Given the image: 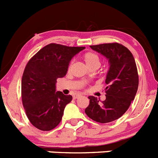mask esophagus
<instances>
[{"label": "esophagus", "instance_id": "esophagus-1", "mask_svg": "<svg viewBox=\"0 0 158 158\" xmlns=\"http://www.w3.org/2000/svg\"><path fill=\"white\" fill-rule=\"evenodd\" d=\"M80 96H81V94H74V95H73V98L74 99V100H76V99L79 98Z\"/></svg>", "mask_w": 158, "mask_h": 158}]
</instances>
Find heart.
<instances>
[{
  "label": "heart",
  "instance_id": "heart-1",
  "mask_svg": "<svg viewBox=\"0 0 158 158\" xmlns=\"http://www.w3.org/2000/svg\"><path fill=\"white\" fill-rule=\"evenodd\" d=\"M83 58L85 63L87 64L89 68H92L93 66L99 67V65H100V57L96 53L91 52V51L86 52L85 54H84ZM71 65H72V62L69 64V69L71 68Z\"/></svg>",
  "mask_w": 158,
  "mask_h": 158
}]
</instances>
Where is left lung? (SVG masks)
Segmentation results:
<instances>
[{
	"label": "left lung",
	"mask_w": 158,
	"mask_h": 158,
	"mask_svg": "<svg viewBox=\"0 0 158 158\" xmlns=\"http://www.w3.org/2000/svg\"><path fill=\"white\" fill-rule=\"evenodd\" d=\"M109 62L105 83L106 99L100 102L95 96H89L86 115L100 123L112 122L127 111L139 87V75L135 58L127 47L119 43H104L90 46Z\"/></svg>",
	"instance_id": "1"
}]
</instances>
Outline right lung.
Wrapping results in <instances>:
<instances>
[{"label": "right lung", "instance_id": "obj_1", "mask_svg": "<svg viewBox=\"0 0 158 158\" xmlns=\"http://www.w3.org/2000/svg\"><path fill=\"white\" fill-rule=\"evenodd\" d=\"M85 47L51 43L32 57L22 77V102L31 123L41 131H51L62 120L70 95L56 91L58 78L68 71L73 57Z\"/></svg>", "mask_w": 158, "mask_h": 158}]
</instances>
